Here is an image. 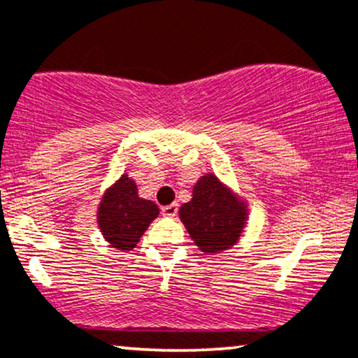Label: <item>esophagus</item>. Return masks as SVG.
Masks as SVG:
<instances>
[{
	"instance_id": "obj_1",
	"label": "esophagus",
	"mask_w": 358,
	"mask_h": 358,
	"mask_svg": "<svg viewBox=\"0 0 358 358\" xmlns=\"http://www.w3.org/2000/svg\"><path fill=\"white\" fill-rule=\"evenodd\" d=\"M176 212H178V203L166 205V206H163V208H162L163 217H175Z\"/></svg>"
}]
</instances>
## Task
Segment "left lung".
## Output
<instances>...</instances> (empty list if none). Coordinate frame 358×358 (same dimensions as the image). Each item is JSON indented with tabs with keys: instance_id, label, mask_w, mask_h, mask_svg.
Returning a JSON list of instances; mask_svg holds the SVG:
<instances>
[{
	"instance_id": "left-lung-1",
	"label": "left lung",
	"mask_w": 358,
	"mask_h": 358,
	"mask_svg": "<svg viewBox=\"0 0 358 358\" xmlns=\"http://www.w3.org/2000/svg\"><path fill=\"white\" fill-rule=\"evenodd\" d=\"M178 215L196 247L213 255L238 242L248 220V205L217 175L205 173Z\"/></svg>"
}]
</instances>
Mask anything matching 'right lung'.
I'll return each mask as SVG.
<instances>
[{
    "label": "right lung",
    "mask_w": 358,
    "mask_h": 358,
    "mask_svg": "<svg viewBox=\"0 0 358 358\" xmlns=\"http://www.w3.org/2000/svg\"><path fill=\"white\" fill-rule=\"evenodd\" d=\"M158 213L160 208L157 203L138 195L135 180L123 173L103 193L96 222L103 238L111 247L130 252Z\"/></svg>",
    "instance_id": "obj_1"
}]
</instances>
